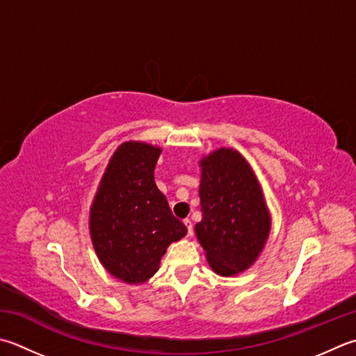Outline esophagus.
<instances>
[{"label":"esophagus","mask_w":356,"mask_h":356,"mask_svg":"<svg viewBox=\"0 0 356 356\" xmlns=\"http://www.w3.org/2000/svg\"><path fill=\"white\" fill-rule=\"evenodd\" d=\"M184 224H185V227H186V229H188V234H193V222L190 220V219H185L184 220Z\"/></svg>","instance_id":"obj_1"}]
</instances>
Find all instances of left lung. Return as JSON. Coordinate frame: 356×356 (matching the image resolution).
I'll list each match as a JSON object with an SVG mask.
<instances>
[{
    "mask_svg": "<svg viewBox=\"0 0 356 356\" xmlns=\"http://www.w3.org/2000/svg\"><path fill=\"white\" fill-rule=\"evenodd\" d=\"M200 166L197 239L216 273L233 276L259 256L270 233V214L252 168L238 151H214Z\"/></svg>",
    "mask_w": 356,
    "mask_h": 356,
    "instance_id": "left-lung-1",
    "label": "left lung"
}]
</instances>
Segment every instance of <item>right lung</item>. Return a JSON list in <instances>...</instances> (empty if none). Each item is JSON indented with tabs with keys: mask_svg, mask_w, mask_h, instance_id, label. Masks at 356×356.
Segmentation results:
<instances>
[{
	"mask_svg": "<svg viewBox=\"0 0 356 356\" xmlns=\"http://www.w3.org/2000/svg\"><path fill=\"white\" fill-rule=\"evenodd\" d=\"M160 148L127 142L104 172L90 208V238L111 275L129 284L148 281L171 242L186 227L174 218L168 200L154 182Z\"/></svg>",
	"mask_w": 356,
	"mask_h": 356,
	"instance_id": "obj_1",
	"label": "right lung"
}]
</instances>
